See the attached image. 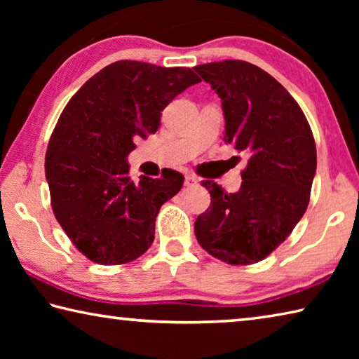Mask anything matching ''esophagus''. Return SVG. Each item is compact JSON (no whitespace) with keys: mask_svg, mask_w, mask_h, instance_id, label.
<instances>
[{"mask_svg":"<svg viewBox=\"0 0 359 359\" xmlns=\"http://www.w3.org/2000/svg\"><path fill=\"white\" fill-rule=\"evenodd\" d=\"M196 184H198L196 175H193V174H187L185 175V185L187 187H191V185H196Z\"/></svg>","mask_w":359,"mask_h":359,"instance_id":"obj_1","label":"esophagus"}]
</instances>
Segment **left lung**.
<instances>
[{"label":"left lung","mask_w":359,"mask_h":359,"mask_svg":"<svg viewBox=\"0 0 359 359\" xmlns=\"http://www.w3.org/2000/svg\"><path fill=\"white\" fill-rule=\"evenodd\" d=\"M194 71L220 96L224 142L248 154L238 193L203 182L210 205L194 222V234L224 263H258L288 238L307 209L317 171L312 130L293 96L258 66L224 60Z\"/></svg>","instance_id":"left-lung-1"}]
</instances>
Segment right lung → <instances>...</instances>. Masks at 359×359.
<instances>
[{"mask_svg":"<svg viewBox=\"0 0 359 359\" xmlns=\"http://www.w3.org/2000/svg\"><path fill=\"white\" fill-rule=\"evenodd\" d=\"M201 82L190 68L121 60L102 68L72 96L46 154V179L60 226L98 264H125L147 252L160 208L180 191L177 171L130 179L137 136L160 126L161 112Z\"/></svg>","mask_w":359,"mask_h":359,"instance_id":"obj_1","label":"right lung"}]
</instances>
